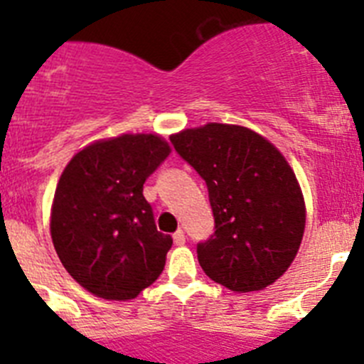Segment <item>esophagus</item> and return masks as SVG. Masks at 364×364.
Here are the masks:
<instances>
[{
  "mask_svg": "<svg viewBox=\"0 0 364 364\" xmlns=\"http://www.w3.org/2000/svg\"><path fill=\"white\" fill-rule=\"evenodd\" d=\"M173 242L176 244V246H182V244H186V233L182 230L176 231L175 235H173Z\"/></svg>",
  "mask_w": 364,
  "mask_h": 364,
  "instance_id": "34e87169",
  "label": "esophagus"
}]
</instances>
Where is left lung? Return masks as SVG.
<instances>
[{
	"label": "left lung",
	"instance_id": "obj_1",
	"mask_svg": "<svg viewBox=\"0 0 364 364\" xmlns=\"http://www.w3.org/2000/svg\"><path fill=\"white\" fill-rule=\"evenodd\" d=\"M169 138L210 191L215 233L197 246L204 273L237 294L264 290L291 266L306 226L302 189L284 154L235 124L210 122Z\"/></svg>",
	"mask_w": 364,
	"mask_h": 364
}]
</instances>
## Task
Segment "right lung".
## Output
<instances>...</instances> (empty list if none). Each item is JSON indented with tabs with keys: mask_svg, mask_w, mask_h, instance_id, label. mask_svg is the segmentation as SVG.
<instances>
[{
	"mask_svg": "<svg viewBox=\"0 0 364 364\" xmlns=\"http://www.w3.org/2000/svg\"><path fill=\"white\" fill-rule=\"evenodd\" d=\"M171 153L156 133L102 138L74 154L50 205V237L70 277L89 294L131 301L160 277L171 247L144 197Z\"/></svg>",
	"mask_w": 364,
	"mask_h": 364,
	"instance_id": "right-lung-1",
	"label": "right lung"
}]
</instances>
